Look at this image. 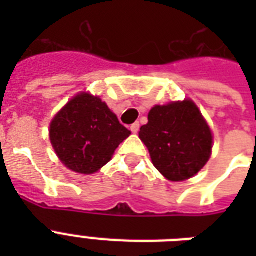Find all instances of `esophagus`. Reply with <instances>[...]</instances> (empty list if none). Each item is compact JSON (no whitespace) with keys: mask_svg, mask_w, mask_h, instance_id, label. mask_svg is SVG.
Wrapping results in <instances>:
<instances>
[{"mask_svg":"<svg viewBox=\"0 0 256 256\" xmlns=\"http://www.w3.org/2000/svg\"><path fill=\"white\" fill-rule=\"evenodd\" d=\"M130 130H132L134 134L140 132V124H136H136H132V126H130Z\"/></svg>","mask_w":256,"mask_h":256,"instance_id":"obj_1","label":"esophagus"}]
</instances>
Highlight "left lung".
<instances>
[{
  "label": "left lung",
  "mask_w": 256,
  "mask_h": 256,
  "mask_svg": "<svg viewBox=\"0 0 256 256\" xmlns=\"http://www.w3.org/2000/svg\"><path fill=\"white\" fill-rule=\"evenodd\" d=\"M140 138L156 170L174 182L202 170L212 148L210 128L191 100L152 108L148 124L140 128Z\"/></svg>",
  "instance_id": "8db88e82"
}]
</instances>
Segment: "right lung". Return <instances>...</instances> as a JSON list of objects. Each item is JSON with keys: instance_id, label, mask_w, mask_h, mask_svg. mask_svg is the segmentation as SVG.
Wrapping results in <instances>:
<instances>
[{"instance_id": "right-lung-1", "label": "right lung", "mask_w": 256, "mask_h": 256, "mask_svg": "<svg viewBox=\"0 0 256 256\" xmlns=\"http://www.w3.org/2000/svg\"><path fill=\"white\" fill-rule=\"evenodd\" d=\"M130 130L98 96L80 94L50 124V142L62 164L80 174H92L112 160Z\"/></svg>"}]
</instances>
